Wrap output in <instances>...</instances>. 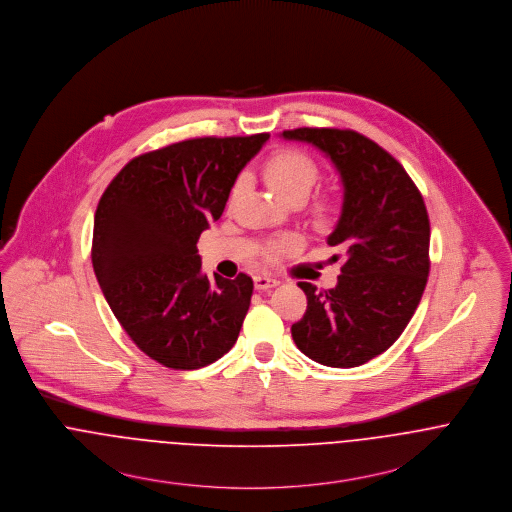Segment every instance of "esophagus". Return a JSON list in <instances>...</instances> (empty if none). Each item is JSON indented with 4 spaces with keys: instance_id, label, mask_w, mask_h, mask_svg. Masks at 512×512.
Returning a JSON list of instances; mask_svg holds the SVG:
<instances>
[{
    "instance_id": "esophagus-1",
    "label": "esophagus",
    "mask_w": 512,
    "mask_h": 512,
    "mask_svg": "<svg viewBox=\"0 0 512 512\" xmlns=\"http://www.w3.org/2000/svg\"><path fill=\"white\" fill-rule=\"evenodd\" d=\"M253 283H255V288L257 290H269V288H275L279 281L275 279V277H267V275H257L255 279H253Z\"/></svg>"
}]
</instances>
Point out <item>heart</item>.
<instances>
[{"instance_id":"heart-1","label":"heart","mask_w":512,"mask_h":512,"mask_svg":"<svg viewBox=\"0 0 512 512\" xmlns=\"http://www.w3.org/2000/svg\"><path fill=\"white\" fill-rule=\"evenodd\" d=\"M265 180L269 182V186L281 194L283 198H292V196H308V192L312 190V186L318 180V165L314 163V159L298 149H283L279 153H275L273 157H269V161L265 163ZM237 190V188H235ZM336 204L332 200H324L316 206V218L318 222L326 224L336 216ZM296 245L294 237H283L277 243H273L267 251L269 257H277L283 255L286 251H290Z\"/></svg>"}]
</instances>
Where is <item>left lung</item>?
<instances>
[{
    "label": "left lung",
    "instance_id": "8db88e82",
    "mask_svg": "<svg viewBox=\"0 0 512 512\" xmlns=\"http://www.w3.org/2000/svg\"><path fill=\"white\" fill-rule=\"evenodd\" d=\"M288 141L318 147L340 172L343 206L328 245L343 255L336 288L298 283L308 298L292 340L328 367H357L387 351L416 312L430 273V220L420 190L375 141L351 129L300 127Z\"/></svg>",
    "mask_w": 512,
    "mask_h": 512
}]
</instances>
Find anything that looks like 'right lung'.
Segmentation results:
<instances>
[{
    "label": "right lung",
    "instance_id": "right-lung-1",
    "mask_svg": "<svg viewBox=\"0 0 512 512\" xmlns=\"http://www.w3.org/2000/svg\"><path fill=\"white\" fill-rule=\"evenodd\" d=\"M269 133L198 137L143 153L117 172L94 216L92 265L117 322L171 369H200L237 341L253 281L202 273L198 237Z\"/></svg>",
    "mask_w": 512,
    "mask_h": 512
}]
</instances>
